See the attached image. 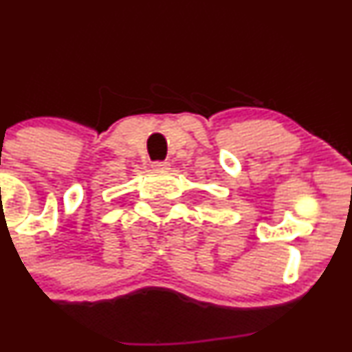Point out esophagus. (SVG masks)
<instances>
[{
    "instance_id": "obj_1",
    "label": "esophagus",
    "mask_w": 352,
    "mask_h": 352,
    "mask_svg": "<svg viewBox=\"0 0 352 352\" xmlns=\"http://www.w3.org/2000/svg\"><path fill=\"white\" fill-rule=\"evenodd\" d=\"M168 167H170V164L168 162H162V160H159V162H153L152 164V168L153 170H168Z\"/></svg>"
}]
</instances>
